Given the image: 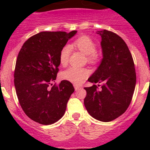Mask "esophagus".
<instances>
[{
  "instance_id": "esophagus-1",
  "label": "esophagus",
  "mask_w": 150,
  "mask_h": 150,
  "mask_svg": "<svg viewBox=\"0 0 150 150\" xmlns=\"http://www.w3.org/2000/svg\"><path fill=\"white\" fill-rule=\"evenodd\" d=\"M74 89L76 90H79V89H80V88H81V87L79 86H77V85H74Z\"/></svg>"
}]
</instances>
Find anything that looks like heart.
I'll list each match as a JSON object with an SVG mask.
<instances>
[{"label": "heart", "mask_w": 150, "mask_h": 150, "mask_svg": "<svg viewBox=\"0 0 150 150\" xmlns=\"http://www.w3.org/2000/svg\"><path fill=\"white\" fill-rule=\"evenodd\" d=\"M72 46L87 55V59L89 62H95L98 59V55L95 53L97 50L96 44L88 36L84 35L78 38L74 41ZM70 54H71L70 46L66 45L62 47L59 53V62L61 65H67ZM88 74L89 71L88 69L71 67L62 73V78L74 84H80L86 79Z\"/></svg>", "instance_id": "1"}]
</instances>
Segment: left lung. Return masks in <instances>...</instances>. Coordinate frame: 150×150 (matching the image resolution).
<instances>
[{"mask_svg":"<svg viewBox=\"0 0 150 150\" xmlns=\"http://www.w3.org/2000/svg\"><path fill=\"white\" fill-rule=\"evenodd\" d=\"M96 34L101 38L103 58L88 80L104 84L100 90L97 89L96 85L84 88L87 92L84 105L90 116L107 122L128 109L136 86V73L132 54L120 36L107 30H98Z\"/></svg>","mask_w":150,"mask_h":150,"instance_id":"left-lung-1","label":"left lung"}]
</instances>
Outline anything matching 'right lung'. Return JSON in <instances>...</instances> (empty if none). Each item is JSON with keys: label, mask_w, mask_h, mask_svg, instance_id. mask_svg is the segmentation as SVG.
Wrapping results in <instances>:
<instances>
[{"label": "right lung", "mask_w": 150, "mask_h": 150, "mask_svg": "<svg viewBox=\"0 0 150 150\" xmlns=\"http://www.w3.org/2000/svg\"><path fill=\"white\" fill-rule=\"evenodd\" d=\"M76 33L43 31L29 38L19 51L14 73L16 91L25 113L36 122L53 124L65 112L74 91L72 83L62 80L57 86H50L59 72L61 50Z\"/></svg>", "instance_id": "1"}]
</instances>
